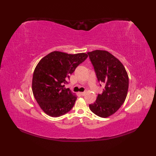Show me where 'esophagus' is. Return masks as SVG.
Segmentation results:
<instances>
[{
	"label": "esophagus",
	"instance_id": "34e87169",
	"mask_svg": "<svg viewBox=\"0 0 156 156\" xmlns=\"http://www.w3.org/2000/svg\"><path fill=\"white\" fill-rule=\"evenodd\" d=\"M79 94H80L81 96H84V95L85 94V92H80V93H79Z\"/></svg>",
	"mask_w": 156,
	"mask_h": 156
}]
</instances>
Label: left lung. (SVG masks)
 Returning <instances> with one entry per match:
<instances>
[{"instance_id":"obj_1","label":"left lung","mask_w":156,"mask_h":156,"mask_svg":"<svg viewBox=\"0 0 156 156\" xmlns=\"http://www.w3.org/2000/svg\"><path fill=\"white\" fill-rule=\"evenodd\" d=\"M99 82L105 85L90 111L98 117L107 118L117 112L124 103L129 88L127 72L119 59L105 50L88 52Z\"/></svg>"}]
</instances>
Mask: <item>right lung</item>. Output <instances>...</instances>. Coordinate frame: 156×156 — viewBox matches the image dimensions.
<instances>
[{"mask_svg": "<svg viewBox=\"0 0 156 156\" xmlns=\"http://www.w3.org/2000/svg\"><path fill=\"white\" fill-rule=\"evenodd\" d=\"M87 58L85 53L68 54L54 51L39 62L33 75L32 91L45 113L60 117L74 107L77 97L64 87L69 75Z\"/></svg>", "mask_w": 156, "mask_h": 156, "instance_id": "1", "label": "right lung"}]
</instances>
